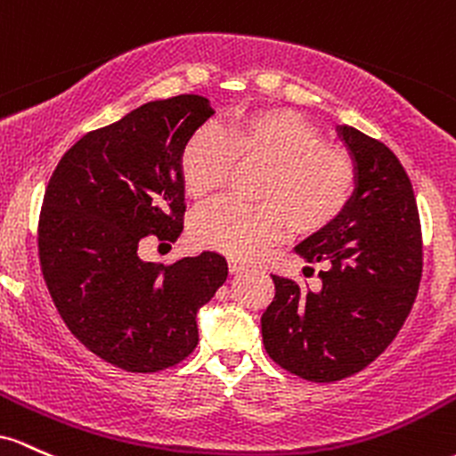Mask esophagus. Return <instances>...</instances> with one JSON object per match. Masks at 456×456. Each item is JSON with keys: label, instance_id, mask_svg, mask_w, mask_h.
Returning <instances> with one entry per match:
<instances>
[{"label": "esophagus", "instance_id": "esophagus-1", "mask_svg": "<svg viewBox=\"0 0 456 456\" xmlns=\"http://www.w3.org/2000/svg\"><path fill=\"white\" fill-rule=\"evenodd\" d=\"M228 269H230V273H232V275H239V273H243V271H248L249 267L245 263H241V260L230 258L228 260Z\"/></svg>", "mask_w": 456, "mask_h": 456}]
</instances>
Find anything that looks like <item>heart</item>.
Instances as JSON below:
<instances>
[{
  "label": "heart",
  "instance_id": "heart-1",
  "mask_svg": "<svg viewBox=\"0 0 456 456\" xmlns=\"http://www.w3.org/2000/svg\"><path fill=\"white\" fill-rule=\"evenodd\" d=\"M239 166H263L256 200L245 207L219 200L198 215L193 239L232 258H254L289 230L316 232L330 226L349 204L355 166L338 146L289 110H256L217 131L200 129L181 155L187 196L202 202L228 183Z\"/></svg>",
  "mask_w": 456,
  "mask_h": 456
}]
</instances>
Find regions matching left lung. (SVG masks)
<instances>
[{
	"label": "left lung",
	"mask_w": 456,
	"mask_h": 456,
	"mask_svg": "<svg viewBox=\"0 0 456 456\" xmlns=\"http://www.w3.org/2000/svg\"><path fill=\"white\" fill-rule=\"evenodd\" d=\"M355 166L349 204L295 252L323 263L321 289L271 275L260 319L269 357L308 381H340L379 357L405 323L422 275V234L411 183L396 155L349 125L336 126Z\"/></svg>",
	"instance_id": "1"
}]
</instances>
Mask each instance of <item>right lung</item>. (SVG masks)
I'll return each instance as SVG.
<instances>
[{
    "mask_svg": "<svg viewBox=\"0 0 456 456\" xmlns=\"http://www.w3.org/2000/svg\"><path fill=\"white\" fill-rule=\"evenodd\" d=\"M213 114L198 94L144 103L81 137L45 191L38 254L51 299L75 338L122 370L185 360L198 310L228 278L217 252L170 267L140 258L148 234L174 243L183 232L181 155Z\"/></svg>",
    "mask_w": 456,
    "mask_h": 456,
    "instance_id": "obj_1",
    "label": "right lung"
}]
</instances>
